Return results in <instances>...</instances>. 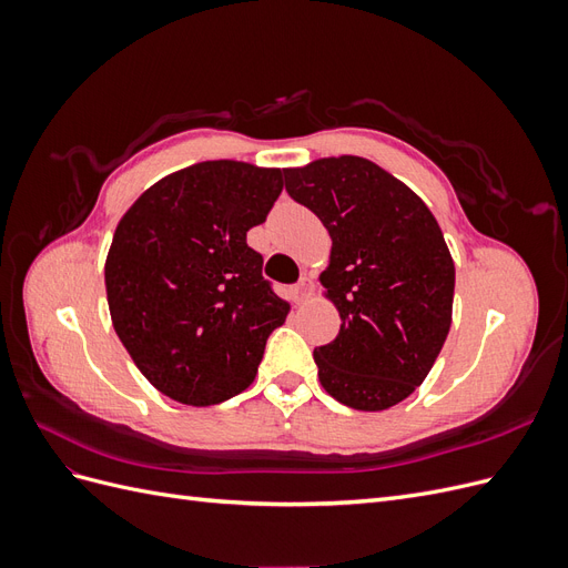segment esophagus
Instances as JSON below:
<instances>
[{"mask_svg":"<svg viewBox=\"0 0 568 568\" xmlns=\"http://www.w3.org/2000/svg\"><path fill=\"white\" fill-rule=\"evenodd\" d=\"M313 286H315L313 277H307V274H303V277L298 280V284L294 286V301H296V303H303V301L311 298Z\"/></svg>","mask_w":568,"mask_h":568,"instance_id":"34e87169","label":"esophagus"}]
</instances>
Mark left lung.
<instances>
[{
	"mask_svg": "<svg viewBox=\"0 0 568 568\" xmlns=\"http://www.w3.org/2000/svg\"><path fill=\"white\" fill-rule=\"evenodd\" d=\"M284 180L332 236L320 282L341 329L315 348L324 390L363 412L398 405L432 372L453 322L455 263L434 213L359 156L286 168Z\"/></svg>",
	"mask_w": 568,
	"mask_h": 568,
	"instance_id": "1",
	"label": "left lung"
}]
</instances>
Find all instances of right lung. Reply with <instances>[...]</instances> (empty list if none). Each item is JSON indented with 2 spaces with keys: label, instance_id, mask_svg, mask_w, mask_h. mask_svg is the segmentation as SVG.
I'll return each mask as SVG.
<instances>
[{
  "label": "right lung",
  "instance_id": "1",
  "mask_svg": "<svg viewBox=\"0 0 568 568\" xmlns=\"http://www.w3.org/2000/svg\"><path fill=\"white\" fill-rule=\"evenodd\" d=\"M282 173L203 161L151 184L120 217L104 267L111 322L168 398L209 407L246 390L284 324L288 303L246 244L282 194Z\"/></svg>",
  "mask_w": 568,
  "mask_h": 568
}]
</instances>
